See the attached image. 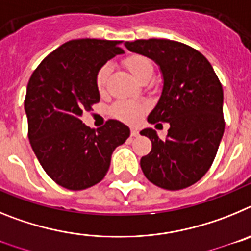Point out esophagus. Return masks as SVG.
<instances>
[{
	"mask_svg": "<svg viewBox=\"0 0 251 251\" xmlns=\"http://www.w3.org/2000/svg\"><path fill=\"white\" fill-rule=\"evenodd\" d=\"M130 136L132 137H138L139 136V132L137 128H130Z\"/></svg>",
	"mask_w": 251,
	"mask_h": 251,
	"instance_id": "34e87169",
	"label": "esophagus"
}]
</instances>
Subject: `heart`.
Instances as JSON below:
<instances>
[{"label":"heart","mask_w":251,"mask_h":251,"mask_svg":"<svg viewBox=\"0 0 251 251\" xmlns=\"http://www.w3.org/2000/svg\"><path fill=\"white\" fill-rule=\"evenodd\" d=\"M124 63H126V66H127L130 74L136 77L137 80L145 73L152 72V64L145 56L133 55V56L128 57ZM110 70H112V68H110L109 64H105L97 73L95 83H97V88L100 92H103L105 89L108 79H109ZM143 110H145V106L142 105V104L137 103V101L132 100H121L118 103H115L112 108V113L115 118L122 119L124 122H129V123L138 121L139 117L143 113Z\"/></svg>","instance_id":"heart-1"}]
</instances>
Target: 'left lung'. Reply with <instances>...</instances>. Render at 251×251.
Instances as JSON below:
<instances>
[{"mask_svg": "<svg viewBox=\"0 0 251 251\" xmlns=\"http://www.w3.org/2000/svg\"><path fill=\"white\" fill-rule=\"evenodd\" d=\"M124 46L158 65L163 85L147 121L170 123L163 141L152 128L141 130L152 142V151L141 158L143 174L172 191L194 185L212 165L225 129L219 77L201 52L178 41L136 40Z\"/></svg>", "mask_w": 251, "mask_h": 251, "instance_id": "8db88e82", "label": "left lung"}]
</instances>
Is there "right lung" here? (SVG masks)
<instances>
[{
    "instance_id": "right-lung-1",
    "label": "right lung",
    "mask_w": 251,
    "mask_h": 251,
    "mask_svg": "<svg viewBox=\"0 0 251 251\" xmlns=\"http://www.w3.org/2000/svg\"><path fill=\"white\" fill-rule=\"evenodd\" d=\"M121 41L72 40L36 68L26 89L28 139L40 165L57 185L84 190L100 182L112 153L129 137V128L109 119L94 129L81 122L85 110L100 100L95 77L115 55Z\"/></svg>"
}]
</instances>
